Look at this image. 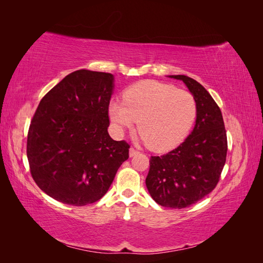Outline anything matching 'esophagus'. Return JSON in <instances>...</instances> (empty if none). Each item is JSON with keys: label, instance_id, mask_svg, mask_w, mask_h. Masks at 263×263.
I'll list each match as a JSON object with an SVG mask.
<instances>
[{"label": "esophagus", "instance_id": "1", "mask_svg": "<svg viewBox=\"0 0 263 263\" xmlns=\"http://www.w3.org/2000/svg\"><path fill=\"white\" fill-rule=\"evenodd\" d=\"M138 153H139V151H138L137 149H135V148H133V147H132V148L129 149V156H130V157H134V156H136V155H137Z\"/></svg>", "mask_w": 263, "mask_h": 263}]
</instances>
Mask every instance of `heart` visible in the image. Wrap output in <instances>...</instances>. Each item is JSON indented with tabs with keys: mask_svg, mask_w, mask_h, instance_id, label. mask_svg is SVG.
<instances>
[{
	"mask_svg": "<svg viewBox=\"0 0 263 263\" xmlns=\"http://www.w3.org/2000/svg\"><path fill=\"white\" fill-rule=\"evenodd\" d=\"M108 114L117 134L138 123L140 138L147 146L155 151H165L186 137L195 121L196 103L185 90L145 80L128 87L124 92V101L110 102Z\"/></svg>",
	"mask_w": 263,
	"mask_h": 263,
	"instance_id": "heart-1",
	"label": "heart"
}]
</instances>
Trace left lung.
I'll list each match as a JSON object with an SVG mask.
<instances>
[{
    "label": "left lung",
    "mask_w": 263,
    "mask_h": 263,
    "mask_svg": "<svg viewBox=\"0 0 263 263\" xmlns=\"http://www.w3.org/2000/svg\"><path fill=\"white\" fill-rule=\"evenodd\" d=\"M184 82L196 103L195 126L182 144L163 156L150 158L146 185L163 208L184 209L216 187L226 162L227 135L216 102L205 87L186 76Z\"/></svg>",
    "instance_id": "obj_1"
}]
</instances>
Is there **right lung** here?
I'll list each match as a JSON object with an SVG mask.
<instances>
[{"instance_id": "right-lung-1", "label": "right lung", "mask_w": 263, "mask_h": 263, "mask_svg": "<svg viewBox=\"0 0 263 263\" xmlns=\"http://www.w3.org/2000/svg\"><path fill=\"white\" fill-rule=\"evenodd\" d=\"M114 77L78 70L42 99L27 135L31 177L63 204L84 206L105 195L129 145L107 132Z\"/></svg>"}]
</instances>
